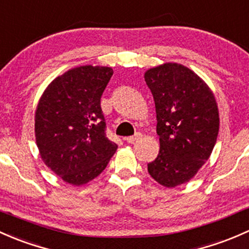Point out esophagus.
Listing matches in <instances>:
<instances>
[{
  "label": "esophagus",
  "instance_id": "34e87169",
  "mask_svg": "<svg viewBox=\"0 0 249 249\" xmlns=\"http://www.w3.org/2000/svg\"><path fill=\"white\" fill-rule=\"evenodd\" d=\"M141 137H142V133H141V132H137V133H136V135L130 136V137H126V138H125V141H126L127 143H135L136 141L140 140Z\"/></svg>",
  "mask_w": 249,
  "mask_h": 249
}]
</instances>
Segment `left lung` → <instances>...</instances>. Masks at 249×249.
Returning <instances> with one entry per match:
<instances>
[{
    "label": "left lung",
    "instance_id": "left-lung-1",
    "mask_svg": "<svg viewBox=\"0 0 249 249\" xmlns=\"http://www.w3.org/2000/svg\"><path fill=\"white\" fill-rule=\"evenodd\" d=\"M144 80L160 136V153L148 172L159 184L175 187L190 181L213 153L219 129L216 99L196 72L178 63L146 70Z\"/></svg>",
    "mask_w": 249,
    "mask_h": 249
}]
</instances>
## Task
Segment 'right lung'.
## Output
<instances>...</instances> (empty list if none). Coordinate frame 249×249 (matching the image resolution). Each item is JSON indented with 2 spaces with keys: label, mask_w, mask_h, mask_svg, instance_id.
<instances>
[{
  "label": "right lung",
  "mask_w": 249,
  "mask_h": 249,
  "mask_svg": "<svg viewBox=\"0 0 249 249\" xmlns=\"http://www.w3.org/2000/svg\"><path fill=\"white\" fill-rule=\"evenodd\" d=\"M112 75L108 67L68 70L50 83L36 106L35 131L41 160L68 184H87L116 153L100 106Z\"/></svg>",
  "instance_id": "add662e5"
}]
</instances>
